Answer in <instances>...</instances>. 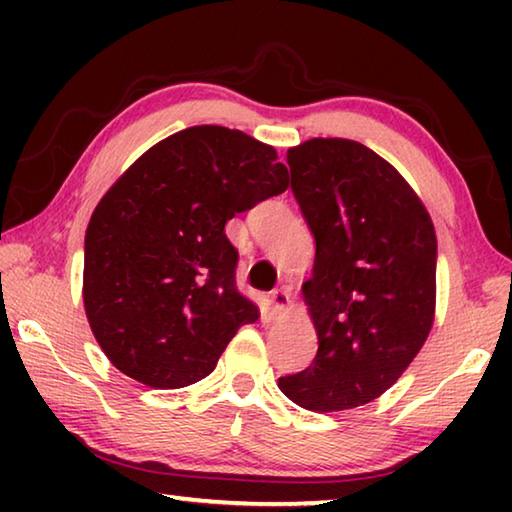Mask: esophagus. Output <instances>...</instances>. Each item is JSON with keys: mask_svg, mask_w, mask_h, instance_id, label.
Masks as SVG:
<instances>
[{"mask_svg": "<svg viewBox=\"0 0 512 512\" xmlns=\"http://www.w3.org/2000/svg\"><path fill=\"white\" fill-rule=\"evenodd\" d=\"M268 298H271L273 311H282L284 307L289 305V291L287 289H273L271 293H268Z\"/></svg>", "mask_w": 512, "mask_h": 512, "instance_id": "1", "label": "esophagus"}]
</instances>
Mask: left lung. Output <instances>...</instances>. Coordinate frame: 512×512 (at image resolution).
<instances>
[{"mask_svg": "<svg viewBox=\"0 0 512 512\" xmlns=\"http://www.w3.org/2000/svg\"><path fill=\"white\" fill-rule=\"evenodd\" d=\"M291 192L316 241L305 298L311 366L277 379L307 411H343L388 391L427 341L438 244L406 180L368 146L316 137L289 149Z\"/></svg>", "mask_w": 512, "mask_h": 512, "instance_id": "1", "label": "left lung"}]
</instances>
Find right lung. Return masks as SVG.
Returning <instances> with one entry per match:
<instances>
[{"label": "right lung", "mask_w": 512, "mask_h": 512, "mask_svg": "<svg viewBox=\"0 0 512 512\" xmlns=\"http://www.w3.org/2000/svg\"><path fill=\"white\" fill-rule=\"evenodd\" d=\"M289 187L273 146L192 126L146 151L85 232L83 302L112 366L151 388L196 384L259 309L237 291L225 223Z\"/></svg>", "instance_id": "right-lung-1"}]
</instances>
